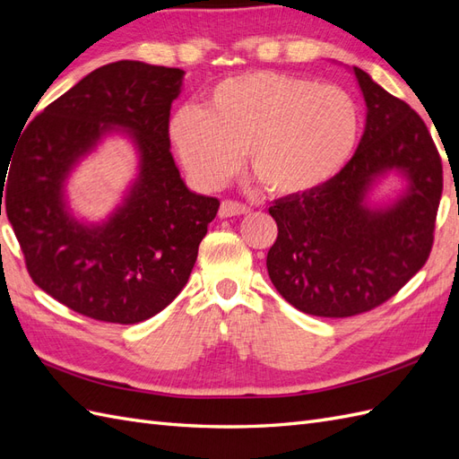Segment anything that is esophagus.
<instances>
[{
    "instance_id": "34e87169",
    "label": "esophagus",
    "mask_w": 459,
    "mask_h": 459,
    "mask_svg": "<svg viewBox=\"0 0 459 459\" xmlns=\"http://www.w3.org/2000/svg\"><path fill=\"white\" fill-rule=\"evenodd\" d=\"M248 206L238 201H221L218 216L220 218H231V216H239V214H247Z\"/></svg>"
}]
</instances>
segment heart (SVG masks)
I'll return each instance as SVG.
<instances>
[{
	"instance_id": "b5f03b06",
	"label": "heart",
	"mask_w": 459,
	"mask_h": 459,
	"mask_svg": "<svg viewBox=\"0 0 459 459\" xmlns=\"http://www.w3.org/2000/svg\"><path fill=\"white\" fill-rule=\"evenodd\" d=\"M169 135L203 187L224 184L245 151L264 187L297 197L325 186L349 162L359 113L352 95L337 86L260 71L218 82L204 107L176 108Z\"/></svg>"
}]
</instances>
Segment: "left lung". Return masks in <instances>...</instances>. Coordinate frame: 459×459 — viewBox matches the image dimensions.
I'll use <instances>...</instances> for the list:
<instances>
[{"label":"left lung","mask_w":459,"mask_h":459,"mask_svg":"<svg viewBox=\"0 0 459 459\" xmlns=\"http://www.w3.org/2000/svg\"><path fill=\"white\" fill-rule=\"evenodd\" d=\"M366 128L352 159L329 182L270 206L277 239L266 266L289 304L319 317L368 312L418 273L433 247L442 164L425 122L352 66ZM388 175L403 187L388 202L372 191Z\"/></svg>","instance_id":"left-lung-1"}]
</instances>
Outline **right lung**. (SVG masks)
<instances>
[{"instance_id":"obj_1","label":"right lung","mask_w":459,"mask_h":459,"mask_svg":"<svg viewBox=\"0 0 459 459\" xmlns=\"http://www.w3.org/2000/svg\"><path fill=\"white\" fill-rule=\"evenodd\" d=\"M184 74L140 61L105 65L46 107L15 143L5 208L26 268L82 316L143 322L169 307L195 266L220 201L191 191L170 152V107ZM110 134L134 145L138 170L114 212L90 222L72 212L65 184ZM2 197L4 189L0 216Z\"/></svg>"}]
</instances>
